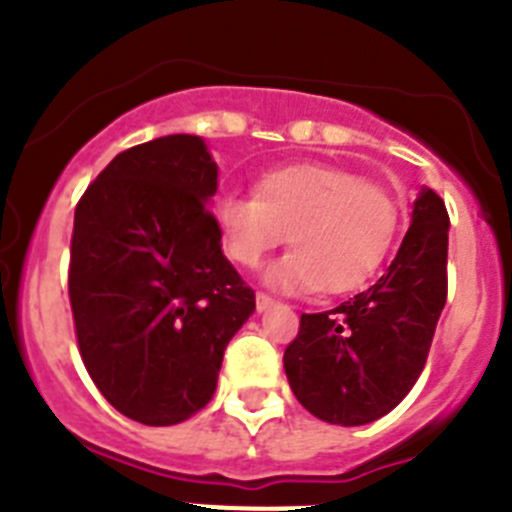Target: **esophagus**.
Listing matches in <instances>:
<instances>
[{
	"mask_svg": "<svg viewBox=\"0 0 512 512\" xmlns=\"http://www.w3.org/2000/svg\"><path fill=\"white\" fill-rule=\"evenodd\" d=\"M271 305H277L274 297L266 295V292H256V307H259V310H269Z\"/></svg>",
	"mask_w": 512,
	"mask_h": 512,
	"instance_id": "obj_1",
	"label": "esophagus"
}]
</instances>
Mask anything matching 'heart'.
Returning <instances> with one entry per match:
<instances>
[{
	"label": "heart",
	"instance_id": "b5f03b06",
	"mask_svg": "<svg viewBox=\"0 0 512 512\" xmlns=\"http://www.w3.org/2000/svg\"><path fill=\"white\" fill-rule=\"evenodd\" d=\"M212 212L230 261L256 269L289 233L295 251L269 271L271 282L325 295L364 287L387 259L400 225L387 189L330 164L266 171L256 192L220 194Z\"/></svg>",
	"mask_w": 512,
	"mask_h": 512
}]
</instances>
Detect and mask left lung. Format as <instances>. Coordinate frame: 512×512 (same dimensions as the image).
<instances>
[{
  "label": "left lung",
  "instance_id": "1",
  "mask_svg": "<svg viewBox=\"0 0 512 512\" xmlns=\"http://www.w3.org/2000/svg\"><path fill=\"white\" fill-rule=\"evenodd\" d=\"M449 212L423 189L395 261L377 284L333 310L302 312L284 372L302 408L364 425L397 408L423 372L449 295Z\"/></svg>",
  "mask_w": 512,
  "mask_h": 512
}]
</instances>
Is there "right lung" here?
<instances>
[{
	"label": "right lung",
	"mask_w": 512,
	"mask_h": 512,
	"mask_svg": "<svg viewBox=\"0 0 512 512\" xmlns=\"http://www.w3.org/2000/svg\"><path fill=\"white\" fill-rule=\"evenodd\" d=\"M217 164L197 135L117 153L74 212L69 300L79 354L112 408L174 425L210 402L225 346L256 307L205 202Z\"/></svg>",
	"instance_id": "1"
}]
</instances>
